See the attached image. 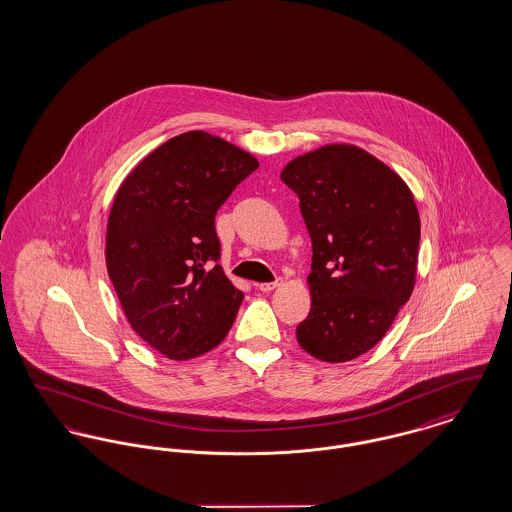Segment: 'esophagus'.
<instances>
[{
  "label": "esophagus",
  "mask_w": 512,
  "mask_h": 512,
  "mask_svg": "<svg viewBox=\"0 0 512 512\" xmlns=\"http://www.w3.org/2000/svg\"><path fill=\"white\" fill-rule=\"evenodd\" d=\"M280 286V280H274V282H263V284H257V290H261V292H272L274 288H278Z\"/></svg>",
  "instance_id": "obj_1"
}]
</instances>
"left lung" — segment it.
<instances>
[{"label": "left lung", "mask_w": 512, "mask_h": 512, "mask_svg": "<svg viewBox=\"0 0 512 512\" xmlns=\"http://www.w3.org/2000/svg\"><path fill=\"white\" fill-rule=\"evenodd\" d=\"M313 244L311 311L299 345L345 363L386 336L413 293L420 219L407 184L355 146H324L280 174Z\"/></svg>", "instance_id": "8db88e82"}]
</instances>
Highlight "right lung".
<instances>
[{"label":"right lung","instance_id":"obj_1","mask_svg":"<svg viewBox=\"0 0 512 512\" xmlns=\"http://www.w3.org/2000/svg\"><path fill=\"white\" fill-rule=\"evenodd\" d=\"M259 163L194 130L157 147L126 176L107 222L105 259L140 338L186 361L226 338L244 293L224 276L215 217Z\"/></svg>","mask_w":512,"mask_h":512}]
</instances>
